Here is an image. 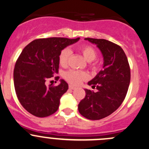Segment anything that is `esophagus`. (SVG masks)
<instances>
[{"label": "esophagus", "mask_w": 149, "mask_h": 149, "mask_svg": "<svg viewBox=\"0 0 149 149\" xmlns=\"http://www.w3.org/2000/svg\"><path fill=\"white\" fill-rule=\"evenodd\" d=\"M69 88H70V89H71V90L76 89V88L74 87V86H72V85H69Z\"/></svg>", "instance_id": "obj_1"}]
</instances>
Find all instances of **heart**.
Returning <instances> with one entry per match:
<instances>
[{
  "label": "heart",
  "instance_id": "obj_1",
  "mask_svg": "<svg viewBox=\"0 0 149 149\" xmlns=\"http://www.w3.org/2000/svg\"><path fill=\"white\" fill-rule=\"evenodd\" d=\"M78 50L80 51L86 61H89L90 68L93 71H97L99 68L100 65L97 62H93L97 57V52L91 45H83L79 47ZM71 55V50L68 48L63 49L58 54V62L61 66H66L68 64V59ZM63 77L68 82L75 86H78L83 81H86L88 78V74L86 71H74L71 70L66 72L63 75Z\"/></svg>",
  "mask_w": 149,
  "mask_h": 149
}]
</instances>
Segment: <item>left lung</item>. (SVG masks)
I'll use <instances>...</instances> for the list:
<instances>
[{"label":"left lung","instance_id":"obj_1","mask_svg":"<svg viewBox=\"0 0 149 149\" xmlns=\"http://www.w3.org/2000/svg\"><path fill=\"white\" fill-rule=\"evenodd\" d=\"M85 40L97 45L104 64L103 70L88 82L97 91L85 89L86 97L78 104V111L88 120H98L113 113L125 100L130 83V67L120 46L104 39Z\"/></svg>","mask_w":149,"mask_h":149}]
</instances>
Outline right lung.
<instances>
[{
  "mask_svg": "<svg viewBox=\"0 0 149 149\" xmlns=\"http://www.w3.org/2000/svg\"><path fill=\"white\" fill-rule=\"evenodd\" d=\"M79 39H37L19 54L13 72L15 90L20 104L32 115L46 117L58 110L60 98L68 89V83L61 80L58 86H47L46 83L58 73L60 52Z\"/></svg>",
  "mask_w": 149,
  "mask_h": 149,
  "instance_id": "right-lung-1",
  "label": "right lung"
}]
</instances>
